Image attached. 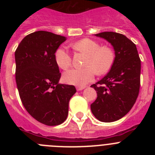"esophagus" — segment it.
I'll list each match as a JSON object with an SVG mask.
<instances>
[{"mask_svg":"<svg viewBox=\"0 0 155 155\" xmlns=\"http://www.w3.org/2000/svg\"><path fill=\"white\" fill-rule=\"evenodd\" d=\"M76 88L78 91H81V90L84 89V88H85V87H84V86H77Z\"/></svg>","mask_w":155,"mask_h":155,"instance_id":"1","label":"esophagus"}]
</instances>
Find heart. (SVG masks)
I'll return each mask as SVG.
<instances>
[{"mask_svg":"<svg viewBox=\"0 0 155 155\" xmlns=\"http://www.w3.org/2000/svg\"><path fill=\"white\" fill-rule=\"evenodd\" d=\"M74 48L87 55L84 61L86 67L72 68L64 74V80L71 84L84 86L91 81L95 71L98 74H104L111 68L114 55L111 49L100 47L98 42L90 39H83L76 42ZM56 62L63 70L68 69L71 64V57L66 48H60L55 54Z\"/></svg>","mask_w":155,"mask_h":155,"instance_id":"1","label":"heart"}]
</instances>
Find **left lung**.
Listing matches in <instances>:
<instances>
[{
  "mask_svg": "<svg viewBox=\"0 0 155 155\" xmlns=\"http://www.w3.org/2000/svg\"><path fill=\"white\" fill-rule=\"evenodd\" d=\"M95 36L112 45L115 58L109 73L91 87L97 92L91 105L94 117L110 123L124 117L132 109L140 90V60L136 45L123 34L104 31Z\"/></svg>",
  "mask_w": 155,
  "mask_h": 155,
  "instance_id": "8db88e82",
  "label": "left lung"
}]
</instances>
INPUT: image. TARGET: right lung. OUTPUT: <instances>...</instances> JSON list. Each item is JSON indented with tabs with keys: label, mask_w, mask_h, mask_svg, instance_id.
Listing matches in <instances>:
<instances>
[{
	"label": "right lung",
	"mask_w": 155,
	"mask_h": 155,
	"mask_svg": "<svg viewBox=\"0 0 155 155\" xmlns=\"http://www.w3.org/2000/svg\"><path fill=\"white\" fill-rule=\"evenodd\" d=\"M66 39L50 31H37L25 37L15 53L21 102L34 119L47 126L65 121L69 101L76 92L74 85L59 83L61 74L55 53Z\"/></svg>",
	"instance_id": "add662e5"
}]
</instances>
